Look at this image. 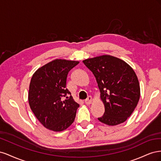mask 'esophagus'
Here are the masks:
<instances>
[{
  "label": "esophagus",
  "mask_w": 161,
  "mask_h": 161,
  "mask_svg": "<svg viewBox=\"0 0 161 161\" xmlns=\"http://www.w3.org/2000/svg\"><path fill=\"white\" fill-rule=\"evenodd\" d=\"M92 97H91V96H89V97L86 98V99H85V102L86 104L89 105V104H91V103H92Z\"/></svg>",
  "instance_id": "obj_1"
}]
</instances>
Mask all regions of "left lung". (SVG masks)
<instances>
[{
  "label": "left lung",
  "mask_w": 161,
  "mask_h": 161,
  "mask_svg": "<svg viewBox=\"0 0 161 161\" xmlns=\"http://www.w3.org/2000/svg\"><path fill=\"white\" fill-rule=\"evenodd\" d=\"M94 75L105 106L101 122L116 125L126 121L137 106L140 95L135 72L124 60L103 55L82 61Z\"/></svg>",
  "instance_id": "obj_1"
}]
</instances>
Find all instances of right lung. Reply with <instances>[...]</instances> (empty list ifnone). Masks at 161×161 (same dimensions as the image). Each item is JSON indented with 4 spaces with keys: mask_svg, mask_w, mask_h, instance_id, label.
Masks as SVG:
<instances>
[{
    "mask_svg": "<svg viewBox=\"0 0 161 161\" xmlns=\"http://www.w3.org/2000/svg\"><path fill=\"white\" fill-rule=\"evenodd\" d=\"M79 63L56 59L40 68L32 76L29 104L37 119L47 129L61 131L74 122L79 105L66 85L69 71Z\"/></svg>",
    "mask_w": 161,
    "mask_h": 161,
    "instance_id": "right-lung-1",
    "label": "right lung"
}]
</instances>
